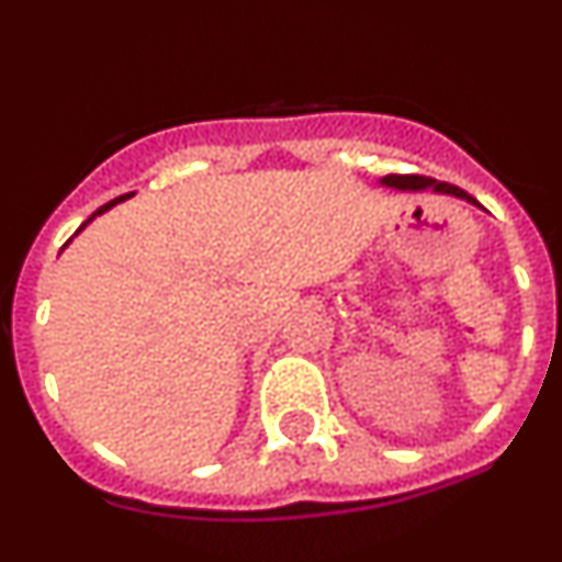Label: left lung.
Instances as JSON below:
<instances>
[{
    "label": "left lung",
    "mask_w": 562,
    "mask_h": 562,
    "mask_svg": "<svg viewBox=\"0 0 562 562\" xmlns=\"http://www.w3.org/2000/svg\"><path fill=\"white\" fill-rule=\"evenodd\" d=\"M381 184H383V187H394V190H402V192H407V190H413V192H418V190H435V192H443V195L462 198V201H468V203H473V206H479V203H475V198H470L468 192L459 190V187L446 184V181L427 179V176H400V173H389V176H383Z\"/></svg>",
    "instance_id": "1"
}]
</instances>
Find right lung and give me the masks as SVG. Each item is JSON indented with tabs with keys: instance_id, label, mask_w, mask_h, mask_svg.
I'll return each instance as SVG.
<instances>
[{
	"instance_id": "obj_1",
	"label": "right lung",
	"mask_w": 562,
	"mask_h": 562,
	"mask_svg": "<svg viewBox=\"0 0 562 562\" xmlns=\"http://www.w3.org/2000/svg\"><path fill=\"white\" fill-rule=\"evenodd\" d=\"M130 195H133V192H127V195H119V198H113V201H111V203H105V206H100V209H98V212H94V214H92V217H89V220H87V223H83V225H81V228H78V231H76V236H78V234H81V231H83V228H87V225H89V223H92V220H98V217H100V214H105V212H108V209H113V206H116V203L127 201V198H130ZM76 236H70V239H67V245H70V241H72V239H76ZM67 245H65V247H67ZM65 247H61V249H65Z\"/></svg>"
}]
</instances>
